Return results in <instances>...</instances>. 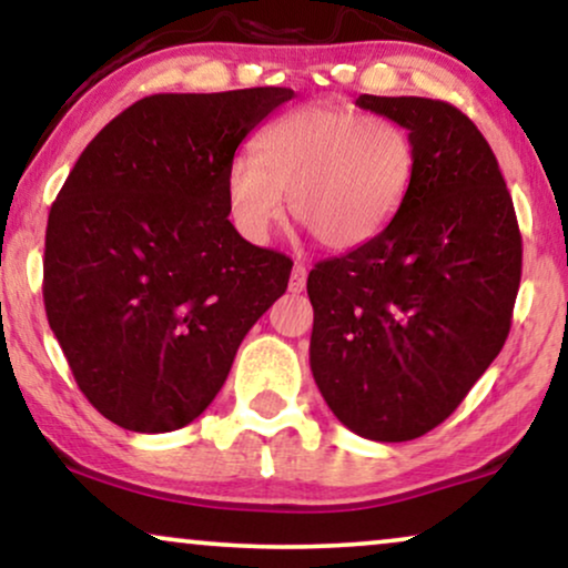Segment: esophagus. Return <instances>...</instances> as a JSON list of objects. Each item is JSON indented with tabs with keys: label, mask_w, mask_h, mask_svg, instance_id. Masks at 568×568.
Returning <instances> with one entry per match:
<instances>
[{
	"label": "esophagus",
	"mask_w": 568,
	"mask_h": 568,
	"mask_svg": "<svg viewBox=\"0 0 568 568\" xmlns=\"http://www.w3.org/2000/svg\"><path fill=\"white\" fill-rule=\"evenodd\" d=\"M306 288V267L304 264H293V270H291V283H288V291L291 293H301Z\"/></svg>",
	"instance_id": "obj_1"
}]
</instances>
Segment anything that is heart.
<instances>
[{
    "instance_id": "heart-1",
    "label": "heart",
    "mask_w": 568,
    "mask_h": 568,
    "mask_svg": "<svg viewBox=\"0 0 568 568\" xmlns=\"http://www.w3.org/2000/svg\"><path fill=\"white\" fill-rule=\"evenodd\" d=\"M416 178V143L396 120L335 104L280 114L254 139V156L227 168V210L243 239L262 243L293 220L320 246L354 251L396 220Z\"/></svg>"
}]
</instances>
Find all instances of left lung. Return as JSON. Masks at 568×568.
Wrapping results in <instances>:
<instances>
[{
    "instance_id": "8db88e82",
    "label": "left lung",
    "mask_w": 568,
    "mask_h": 568,
    "mask_svg": "<svg viewBox=\"0 0 568 568\" xmlns=\"http://www.w3.org/2000/svg\"><path fill=\"white\" fill-rule=\"evenodd\" d=\"M356 104L412 133L416 178L375 241L308 272V362L351 433L404 443L448 419L504 348L521 233L490 143L462 110L372 93Z\"/></svg>"
}]
</instances>
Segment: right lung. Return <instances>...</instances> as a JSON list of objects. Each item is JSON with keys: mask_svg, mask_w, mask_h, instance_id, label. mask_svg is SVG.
I'll return each mask as SVG.
<instances>
[{"mask_svg": "<svg viewBox=\"0 0 568 568\" xmlns=\"http://www.w3.org/2000/svg\"><path fill=\"white\" fill-rule=\"evenodd\" d=\"M291 89L154 93L97 133L47 222L44 306L78 387L131 433L204 412L293 262L227 220L235 149Z\"/></svg>", "mask_w": 568, "mask_h": 568, "instance_id": "right-lung-1", "label": "right lung"}]
</instances>
